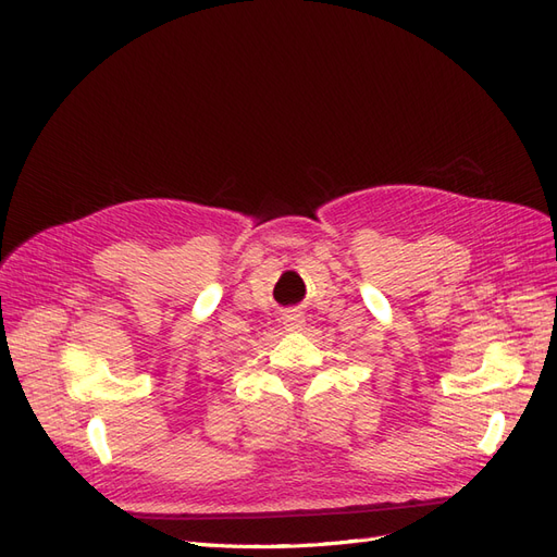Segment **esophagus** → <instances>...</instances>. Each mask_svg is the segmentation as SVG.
<instances>
[{
    "label": "esophagus",
    "instance_id": "1",
    "mask_svg": "<svg viewBox=\"0 0 557 557\" xmlns=\"http://www.w3.org/2000/svg\"><path fill=\"white\" fill-rule=\"evenodd\" d=\"M283 325H285V330H288V332L305 330V313L297 311V309L288 311V313L283 315Z\"/></svg>",
    "mask_w": 557,
    "mask_h": 557
}]
</instances>
